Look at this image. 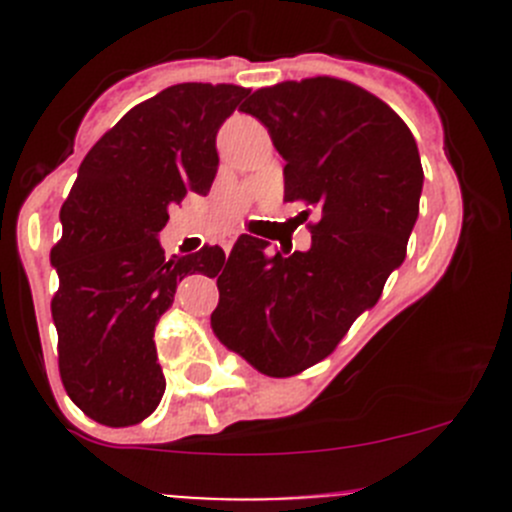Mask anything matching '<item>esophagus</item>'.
<instances>
[{"mask_svg":"<svg viewBox=\"0 0 512 512\" xmlns=\"http://www.w3.org/2000/svg\"><path fill=\"white\" fill-rule=\"evenodd\" d=\"M232 242H235V235H223V240H220V245H223L225 252L232 250Z\"/></svg>","mask_w":512,"mask_h":512,"instance_id":"1","label":"esophagus"}]
</instances>
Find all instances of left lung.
I'll return each mask as SVG.
<instances>
[{
  "label": "left lung",
  "instance_id": "1",
  "mask_svg": "<svg viewBox=\"0 0 512 512\" xmlns=\"http://www.w3.org/2000/svg\"><path fill=\"white\" fill-rule=\"evenodd\" d=\"M260 118L285 158V200L317 213L309 250L285 257L240 235L218 277L210 327L220 344L267 376H292L334 352L374 307L406 257L423 168L409 126L349 81H285L255 91Z\"/></svg>",
  "mask_w": 512,
  "mask_h": 512
}]
</instances>
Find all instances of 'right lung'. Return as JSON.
Returning a JSON list of instances; mask_svg holds the SVG:
<instances>
[{"instance_id": "obj_1", "label": "right lung", "mask_w": 512, "mask_h": 512, "mask_svg": "<svg viewBox=\"0 0 512 512\" xmlns=\"http://www.w3.org/2000/svg\"><path fill=\"white\" fill-rule=\"evenodd\" d=\"M247 94L178 84L138 103L86 153L61 205L51 250L59 371L71 401L103 426H133L156 411L165 391L156 322L185 275L223 270L220 247L165 260L158 235L170 205L210 193L215 138Z\"/></svg>"}]
</instances>
